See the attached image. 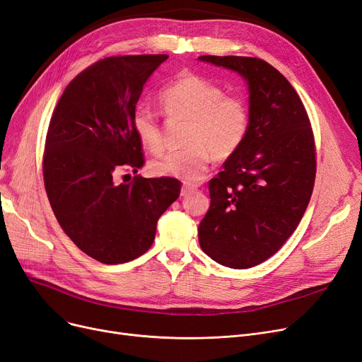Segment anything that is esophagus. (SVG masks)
<instances>
[{
	"instance_id": "esophagus-1",
	"label": "esophagus",
	"mask_w": 362,
	"mask_h": 362,
	"mask_svg": "<svg viewBox=\"0 0 362 362\" xmlns=\"http://www.w3.org/2000/svg\"><path fill=\"white\" fill-rule=\"evenodd\" d=\"M195 191H197V186H195V185L185 183V185L182 186V191H180V194H182L183 197H186V195H189L191 192H195Z\"/></svg>"
}]
</instances>
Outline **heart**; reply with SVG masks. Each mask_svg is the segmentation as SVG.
Listing matches in <instances>:
<instances>
[{
  "instance_id": "heart-1",
  "label": "heart",
  "mask_w": 362,
  "mask_h": 362,
  "mask_svg": "<svg viewBox=\"0 0 362 362\" xmlns=\"http://www.w3.org/2000/svg\"><path fill=\"white\" fill-rule=\"evenodd\" d=\"M159 103L171 119L186 120V147L151 163L155 177L198 182L209 170L211 155L216 159L233 156L242 147L250 122L249 105L240 95L223 93L211 80L183 71L159 93ZM132 128L144 149L163 151V131L158 117L144 107L132 115Z\"/></svg>"
}]
</instances>
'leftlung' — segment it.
Returning a JSON list of instances; mask_svg holds the SVG:
<instances>
[{
  "instance_id": "1",
  "label": "left lung",
  "mask_w": 362,
  "mask_h": 362,
  "mask_svg": "<svg viewBox=\"0 0 362 362\" xmlns=\"http://www.w3.org/2000/svg\"><path fill=\"white\" fill-rule=\"evenodd\" d=\"M242 76L250 122L242 147L209 182L210 209L198 226L203 252L230 269L273 257L310 202L316 151L309 116L296 89L274 66L249 57H199Z\"/></svg>"
}]
</instances>
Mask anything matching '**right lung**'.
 I'll return each instance as SVG.
<instances>
[{
	"instance_id": "obj_1",
	"label": "right lung",
	"mask_w": 362,
	"mask_h": 362,
	"mask_svg": "<svg viewBox=\"0 0 362 362\" xmlns=\"http://www.w3.org/2000/svg\"><path fill=\"white\" fill-rule=\"evenodd\" d=\"M168 55L104 58L76 76L52 115L43 158L45 186L64 233L90 258L124 264L155 240L160 215L180 195L173 177L115 182L143 167L132 115L147 78Z\"/></svg>"
}]
</instances>
